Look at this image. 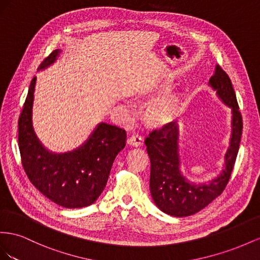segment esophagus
Masks as SVG:
<instances>
[{
	"mask_svg": "<svg viewBox=\"0 0 260 260\" xmlns=\"http://www.w3.org/2000/svg\"><path fill=\"white\" fill-rule=\"evenodd\" d=\"M127 144L129 146H133V147H138V146L143 144V137L140 136L139 134H134L128 138Z\"/></svg>",
	"mask_w": 260,
	"mask_h": 260,
	"instance_id": "esophagus-1",
	"label": "esophagus"
}]
</instances>
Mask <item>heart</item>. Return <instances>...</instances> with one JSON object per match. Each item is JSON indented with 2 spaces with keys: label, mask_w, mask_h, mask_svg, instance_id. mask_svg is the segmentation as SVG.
Wrapping results in <instances>:
<instances>
[{
  "label": "heart",
  "mask_w": 260,
  "mask_h": 260,
  "mask_svg": "<svg viewBox=\"0 0 260 260\" xmlns=\"http://www.w3.org/2000/svg\"><path fill=\"white\" fill-rule=\"evenodd\" d=\"M128 111L132 109L131 106H126ZM180 109V98L174 93L165 95L155 101L148 110V117L152 124L161 125L172 121L176 116Z\"/></svg>",
  "instance_id": "b5f03b06"
}]
</instances>
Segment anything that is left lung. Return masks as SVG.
Wrapping results in <instances>:
<instances>
[{
	"instance_id": "1",
	"label": "left lung",
	"mask_w": 260,
	"mask_h": 260,
	"mask_svg": "<svg viewBox=\"0 0 260 260\" xmlns=\"http://www.w3.org/2000/svg\"><path fill=\"white\" fill-rule=\"evenodd\" d=\"M219 99L232 110V133L224 155V169L208 183L189 182L181 173L179 129L176 122L152 131L145 140L150 158V192L154 204L173 217L191 216L208 206L224 190L233 171L242 138L243 122L231 79L219 65L209 79Z\"/></svg>"
}]
</instances>
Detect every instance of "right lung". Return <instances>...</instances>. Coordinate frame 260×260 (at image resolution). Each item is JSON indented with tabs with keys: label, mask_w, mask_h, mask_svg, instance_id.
Masks as SVG:
<instances>
[{
	"label": "right lung",
	"mask_w": 260,
	"mask_h": 260,
	"mask_svg": "<svg viewBox=\"0 0 260 260\" xmlns=\"http://www.w3.org/2000/svg\"><path fill=\"white\" fill-rule=\"evenodd\" d=\"M61 50L43 60L38 71L53 64ZM37 78L34 77L18 120L21 163L35 187L65 208L90 206L101 195L114 159L126 145V132L115 125L99 123L86 142L73 151L55 153L37 137L32 125V105Z\"/></svg>",
	"instance_id": "add662e5"
}]
</instances>
